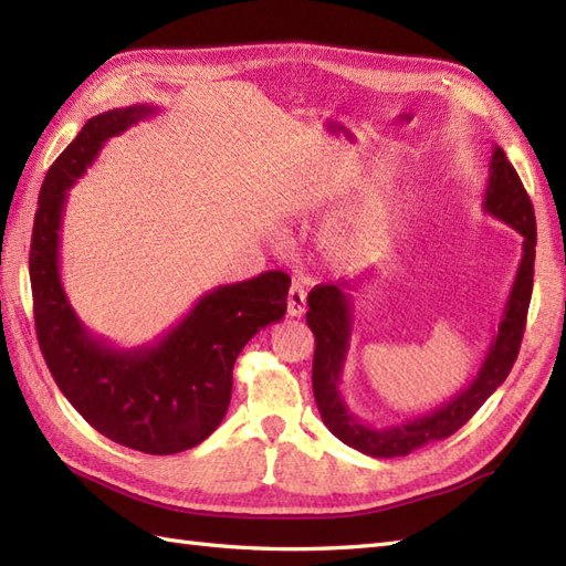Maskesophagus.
<instances>
[{
    "instance_id": "1",
    "label": "esophagus",
    "mask_w": 566,
    "mask_h": 566,
    "mask_svg": "<svg viewBox=\"0 0 566 566\" xmlns=\"http://www.w3.org/2000/svg\"><path fill=\"white\" fill-rule=\"evenodd\" d=\"M286 314L292 318H302L306 314V290L302 284H292L290 296H286Z\"/></svg>"
}]
</instances>
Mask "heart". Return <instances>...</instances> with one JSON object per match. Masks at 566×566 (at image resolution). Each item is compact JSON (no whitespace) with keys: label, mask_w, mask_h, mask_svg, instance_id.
Listing matches in <instances>:
<instances>
[{"label":"heart","mask_w":566,"mask_h":566,"mask_svg":"<svg viewBox=\"0 0 566 566\" xmlns=\"http://www.w3.org/2000/svg\"><path fill=\"white\" fill-rule=\"evenodd\" d=\"M377 203L379 199L371 201V209L367 211H345L323 226L318 233V250L323 258L331 262H353L363 255Z\"/></svg>","instance_id":"heart-1"}]
</instances>
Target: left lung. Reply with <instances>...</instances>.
<instances>
[{
    "label": "left lung",
    "instance_id": "left-lung-1",
    "mask_svg": "<svg viewBox=\"0 0 566 566\" xmlns=\"http://www.w3.org/2000/svg\"><path fill=\"white\" fill-rule=\"evenodd\" d=\"M484 211L496 216L499 221L509 223L523 235V258L515 272L506 308L499 323V333L491 340L482 367L476 377L469 381L460 394H454L450 401L432 408L430 413H423L403 423L375 428L359 420L350 406L345 403L340 391V377L350 347L353 335V294L359 284L357 282H340V284H318L308 294V311L306 323L314 331L316 353H314V396L323 423L333 432L335 438L343 440L350 448L359 450L369 457H403L426 444L450 438L452 432L460 430L469 418H472L482 403L494 394L518 357L527 306H531L533 294V268H535V211L531 197L521 182L518 172L513 170L506 153L494 146L489 163V185L484 195Z\"/></svg>",
    "mask_w": 566,
    "mask_h": 566
}]
</instances>
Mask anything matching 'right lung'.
Masks as SVG:
<instances>
[{"instance_id":"add662e5","label":"right lung","mask_w":566,"mask_h":566,"mask_svg":"<svg viewBox=\"0 0 566 566\" xmlns=\"http://www.w3.org/2000/svg\"><path fill=\"white\" fill-rule=\"evenodd\" d=\"M153 114L158 106L134 104L92 116L57 155L39 195L29 274L41 353L65 399L94 430L124 448L175 454L221 426L235 357L252 335L282 321L292 280L274 270L216 286L148 345L116 347L84 328L60 282L67 189L97 160L106 140Z\"/></svg>"}]
</instances>
